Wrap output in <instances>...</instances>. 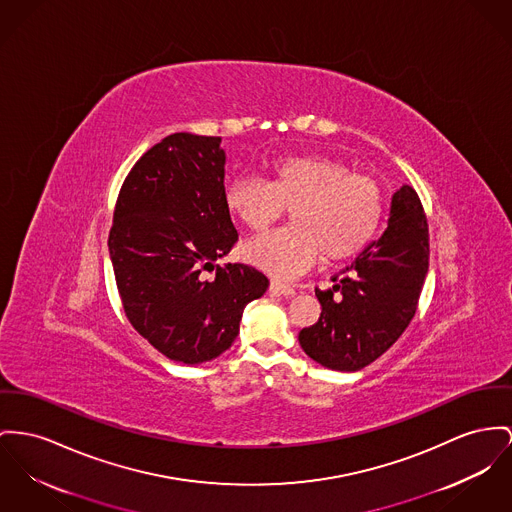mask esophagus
I'll list each match as a JSON object with an SVG mask.
<instances>
[{
    "mask_svg": "<svg viewBox=\"0 0 512 512\" xmlns=\"http://www.w3.org/2000/svg\"><path fill=\"white\" fill-rule=\"evenodd\" d=\"M270 293L273 295H281V297H293L295 295V289L291 285H285V283H279V281H272L270 283Z\"/></svg>",
    "mask_w": 512,
    "mask_h": 512,
    "instance_id": "esophagus-1",
    "label": "esophagus"
}]
</instances>
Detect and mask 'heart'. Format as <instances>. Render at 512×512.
Wrapping results in <instances>:
<instances>
[{"label": "heart", "instance_id": "heart-1", "mask_svg": "<svg viewBox=\"0 0 512 512\" xmlns=\"http://www.w3.org/2000/svg\"><path fill=\"white\" fill-rule=\"evenodd\" d=\"M227 209L252 233L291 209V227L246 244V258L275 277H297L322 254L340 262L359 254L382 219V190L371 176L322 155H289L270 165V182L237 178L225 190Z\"/></svg>", "mask_w": 512, "mask_h": 512}]
</instances>
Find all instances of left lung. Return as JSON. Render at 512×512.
Returning a JSON list of instances; mask_svg holds the SVG:
<instances>
[{
    "label": "left lung",
    "mask_w": 512,
    "mask_h": 512,
    "mask_svg": "<svg viewBox=\"0 0 512 512\" xmlns=\"http://www.w3.org/2000/svg\"><path fill=\"white\" fill-rule=\"evenodd\" d=\"M429 272V227L417 192H394L388 229L371 242L332 289H316L320 318L299 332L310 359L332 371H361L408 328Z\"/></svg>",
    "instance_id": "8db88e82"
}]
</instances>
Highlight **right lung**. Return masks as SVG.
Wrapping results in <instances>:
<instances>
[{
    "label": "right lung",
    "instance_id": "right-lung-1",
    "mask_svg": "<svg viewBox=\"0 0 512 512\" xmlns=\"http://www.w3.org/2000/svg\"><path fill=\"white\" fill-rule=\"evenodd\" d=\"M221 137L172 134L126 176L108 250L122 307L165 357L198 365L233 345L244 307L270 281L246 264H215L239 233L225 204ZM213 271V278H205Z\"/></svg>",
    "mask_w": 512,
    "mask_h": 512
}]
</instances>
